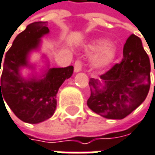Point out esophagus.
<instances>
[{"instance_id": "esophagus-1", "label": "esophagus", "mask_w": 155, "mask_h": 155, "mask_svg": "<svg viewBox=\"0 0 155 155\" xmlns=\"http://www.w3.org/2000/svg\"><path fill=\"white\" fill-rule=\"evenodd\" d=\"M81 68H82V64L80 60H76L75 63H74V72L78 73L80 71H81Z\"/></svg>"}]
</instances>
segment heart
<instances>
[{
  "label": "heart",
  "mask_w": 155,
  "mask_h": 155,
  "mask_svg": "<svg viewBox=\"0 0 155 155\" xmlns=\"http://www.w3.org/2000/svg\"><path fill=\"white\" fill-rule=\"evenodd\" d=\"M91 52H97L91 59L92 67L97 71H102L114 62L116 57V50L111 46H107L104 40H97L88 45Z\"/></svg>",
  "instance_id": "b5f03b06"
}]
</instances>
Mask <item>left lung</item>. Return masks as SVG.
<instances>
[{
    "label": "left lung",
    "instance_id": "8db88e82",
    "mask_svg": "<svg viewBox=\"0 0 155 155\" xmlns=\"http://www.w3.org/2000/svg\"><path fill=\"white\" fill-rule=\"evenodd\" d=\"M150 59L140 38L130 36L123 47L121 62L90 80L91 97L87 105L107 119L125 118L146 99L150 89Z\"/></svg>",
    "mask_w": 155,
    "mask_h": 155
}]
</instances>
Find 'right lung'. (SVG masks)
<instances>
[{"mask_svg": "<svg viewBox=\"0 0 155 155\" xmlns=\"http://www.w3.org/2000/svg\"><path fill=\"white\" fill-rule=\"evenodd\" d=\"M49 33L47 22L28 25L16 37L2 61L0 82V98L4 99L15 115L25 122L35 124L49 119L57 108V94L59 87L74 73V66L46 69L38 78L22 76L24 67L35 70L29 63L32 51L40 49L41 37ZM3 57V56H2ZM4 103V102H3Z\"/></svg>", "mask_w": 155, "mask_h": 155, "instance_id": "1", "label": "right lung"}]
</instances>
